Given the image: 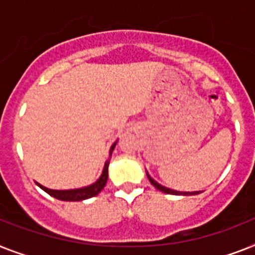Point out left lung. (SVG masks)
Wrapping results in <instances>:
<instances>
[{"label":"left lung","instance_id":"left-lung-1","mask_svg":"<svg viewBox=\"0 0 255 255\" xmlns=\"http://www.w3.org/2000/svg\"><path fill=\"white\" fill-rule=\"evenodd\" d=\"M147 177H148V180H150L151 184L155 186V188L157 189V190L163 191V193H167V194H173V195H197L199 194L201 191H177V190H172V189H168L165 188V186H161L160 184H157L156 181L152 180V178L148 176V173H147Z\"/></svg>","mask_w":255,"mask_h":255}]
</instances>
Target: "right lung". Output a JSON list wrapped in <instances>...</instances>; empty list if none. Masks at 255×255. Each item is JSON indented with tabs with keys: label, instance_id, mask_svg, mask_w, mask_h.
<instances>
[{
	"label": "right lung",
	"instance_id": "1",
	"mask_svg": "<svg viewBox=\"0 0 255 255\" xmlns=\"http://www.w3.org/2000/svg\"><path fill=\"white\" fill-rule=\"evenodd\" d=\"M115 142L111 147V150H109V159L105 161L104 169H103L102 176L99 177V180L96 182H94L90 186H86V188H81V189H71V190H52V189H48L43 185L37 184L40 188L43 189L45 193H48L49 195H52L53 198L60 199V201H66V202H77V201H83V199H88L92 198L95 195H98L100 191L104 189L105 184H107V180H108V167H109V160H111V157H112V151L115 150L116 146Z\"/></svg>",
	"mask_w": 255,
	"mask_h": 255
}]
</instances>
